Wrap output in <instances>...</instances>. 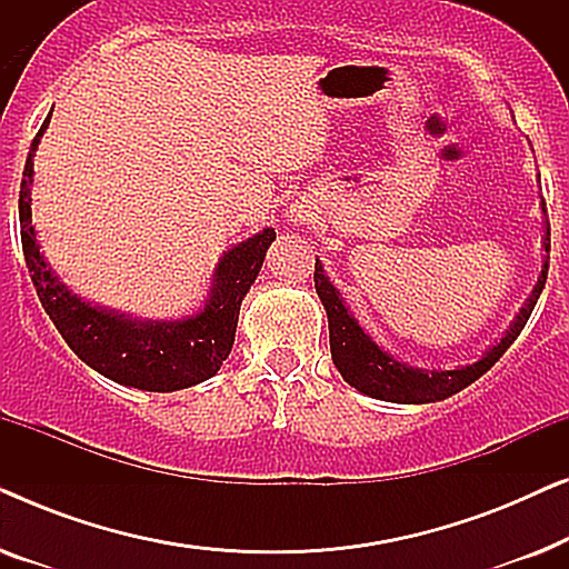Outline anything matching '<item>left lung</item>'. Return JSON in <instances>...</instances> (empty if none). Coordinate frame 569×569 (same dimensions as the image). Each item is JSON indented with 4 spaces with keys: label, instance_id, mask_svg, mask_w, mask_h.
I'll use <instances>...</instances> for the list:
<instances>
[{
    "label": "left lung",
    "instance_id": "1",
    "mask_svg": "<svg viewBox=\"0 0 569 569\" xmlns=\"http://www.w3.org/2000/svg\"><path fill=\"white\" fill-rule=\"evenodd\" d=\"M541 212L547 214V204L541 201ZM543 263L541 274L536 279L531 295L512 318L508 331L502 333L500 341H495L477 362L458 365L453 370H425L411 368V365L396 360L391 352H386L368 331L362 329L347 300L326 277L323 263L316 259V292L321 298L326 316H329V341H331V360L341 372V378L357 391L370 396V399L391 401V403H432L442 401L448 396L463 391L473 380H479L500 357L508 352V347L518 339L523 326L533 313L536 300L547 284L549 271V222H543Z\"/></svg>",
    "mask_w": 569,
    "mask_h": 569
}]
</instances>
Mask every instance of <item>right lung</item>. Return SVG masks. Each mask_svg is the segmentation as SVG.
I'll list each match as a JSON object with an SVG mask.
<instances>
[{"label": "right lung", "instance_id": "right-lung-1", "mask_svg": "<svg viewBox=\"0 0 569 569\" xmlns=\"http://www.w3.org/2000/svg\"><path fill=\"white\" fill-rule=\"evenodd\" d=\"M51 116L30 144L20 183V238L22 253L33 279L38 300L57 326L72 352L100 376L139 391L170 393L204 383L228 360L236 341L240 302L259 277L267 248L274 243V228L240 240L217 261L209 295L193 316L176 321H142L119 310L80 298L61 282L51 263L43 259L30 212L33 158L49 129Z\"/></svg>", "mask_w": 569, "mask_h": 569}]
</instances>
